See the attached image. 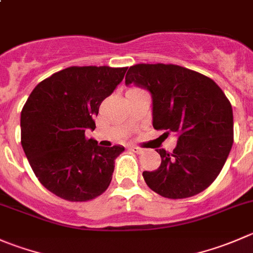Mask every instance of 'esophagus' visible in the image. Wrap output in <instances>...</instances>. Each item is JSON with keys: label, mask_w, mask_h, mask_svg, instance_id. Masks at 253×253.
I'll list each match as a JSON object with an SVG mask.
<instances>
[{"label": "esophagus", "mask_w": 253, "mask_h": 253, "mask_svg": "<svg viewBox=\"0 0 253 253\" xmlns=\"http://www.w3.org/2000/svg\"><path fill=\"white\" fill-rule=\"evenodd\" d=\"M129 149H131L132 152H134V153H142V152H143V148H141V147H137V146H131L129 147Z\"/></svg>", "instance_id": "obj_1"}]
</instances>
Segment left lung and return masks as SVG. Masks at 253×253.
Returning <instances> with one entry per match:
<instances>
[{"instance_id": "left-lung-1", "label": "left lung", "mask_w": 253, "mask_h": 253, "mask_svg": "<svg viewBox=\"0 0 253 253\" xmlns=\"http://www.w3.org/2000/svg\"><path fill=\"white\" fill-rule=\"evenodd\" d=\"M125 80L151 92L154 128L178 134L173 153L157 149L161 166L143 171L147 185L168 199L202 193L220 174L234 143L226 95L210 78L174 64L132 65Z\"/></svg>"}]
</instances>
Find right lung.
<instances>
[{"label": "right lung", "instance_id": "1", "mask_svg": "<svg viewBox=\"0 0 253 253\" xmlns=\"http://www.w3.org/2000/svg\"><path fill=\"white\" fill-rule=\"evenodd\" d=\"M127 68L70 67L39 83L21 112V143L42 185L68 202H89L109 188L124 147H100L85 131Z\"/></svg>", "mask_w": 253, "mask_h": 253}]
</instances>
